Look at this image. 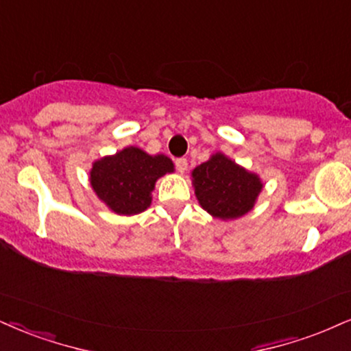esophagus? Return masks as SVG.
<instances>
[{"mask_svg":"<svg viewBox=\"0 0 351 351\" xmlns=\"http://www.w3.org/2000/svg\"><path fill=\"white\" fill-rule=\"evenodd\" d=\"M176 167H177V171L180 172V174H184V172L187 171V167H189L187 159H185V158H179V159H176Z\"/></svg>","mask_w":351,"mask_h":351,"instance_id":"1","label":"esophagus"}]
</instances>
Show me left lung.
I'll return each mask as SVG.
<instances>
[{
    "label": "left lung",
    "mask_w": 351,
    "mask_h": 351,
    "mask_svg": "<svg viewBox=\"0 0 351 351\" xmlns=\"http://www.w3.org/2000/svg\"><path fill=\"white\" fill-rule=\"evenodd\" d=\"M192 185L202 208L219 219H236L249 213L263 187L261 177L223 153L193 169Z\"/></svg>",
    "instance_id": "left-lung-1"
}]
</instances>
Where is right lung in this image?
<instances>
[{"instance_id":"obj_1","label":"right lung","mask_w":351,"mask_h":351,"mask_svg":"<svg viewBox=\"0 0 351 351\" xmlns=\"http://www.w3.org/2000/svg\"><path fill=\"white\" fill-rule=\"evenodd\" d=\"M167 172H174V162L167 156H151L128 146L94 162L89 180L99 200L114 213L130 216L148 208L156 180Z\"/></svg>"}]
</instances>
